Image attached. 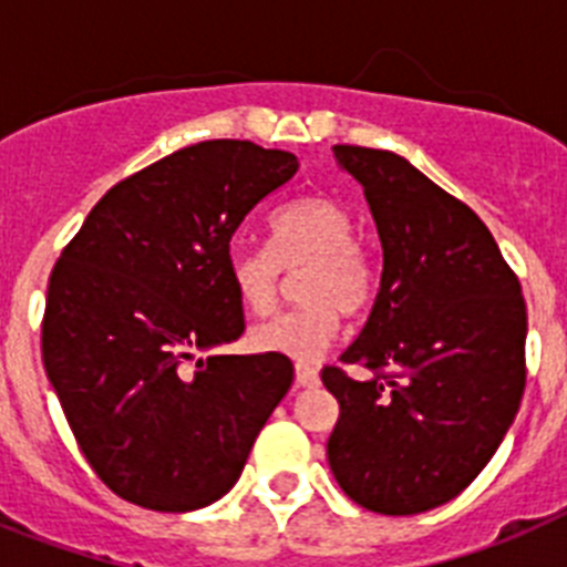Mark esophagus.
<instances>
[{
    "label": "esophagus",
    "instance_id": "34e87169",
    "mask_svg": "<svg viewBox=\"0 0 567 567\" xmlns=\"http://www.w3.org/2000/svg\"><path fill=\"white\" fill-rule=\"evenodd\" d=\"M295 380H298V385H318V372H315L312 365L298 363L295 365Z\"/></svg>",
    "mask_w": 567,
    "mask_h": 567
}]
</instances>
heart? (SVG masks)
<instances>
[{
    "instance_id": "obj_1",
    "label": "heart",
    "mask_w": 567,
    "mask_h": 567,
    "mask_svg": "<svg viewBox=\"0 0 567 567\" xmlns=\"http://www.w3.org/2000/svg\"><path fill=\"white\" fill-rule=\"evenodd\" d=\"M300 272L303 303L264 320L249 332L258 352L315 360L340 332V312L363 315L380 292V258L354 235V215L329 195H307L269 218V249L235 244L227 275L249 312L267 315L284 287V272Z\"/></svg>"
}]
</instances>
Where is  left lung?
I'll list each match as a JSON object with an SVG mask.
<instances>
[{
  "label": "left lung",
  "mask_w": 567,
  "mask_h": 567,
  "mask_svg": "<svg viewBox=\"0 0 567 567\" xmlns=\"http://www.w3.org/2000/svg\"><path fill=\"white\" fill-rule=\"evenodd\" d=\"M363 184L383 275L363 332L323 365L329 468L378 514L449 503L497 452L525 392V298L480 215L389 150L334 144ZM349 364L373 374L352 379Z\"/></svg>",
  "instance_id": "left-lung-1"
}]
</instances>
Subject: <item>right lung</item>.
Returning <instances> with one entry per match:
<instances>
[{"instance_id": "1", "label": "right lung", "mask_w": 567, "mask_h": 567, "mask_svg": "<svg viewBox=\"0 0 567 567\" xmlns=\"http://www.w3.org/2000/svg\"><path fill=\"white\" fill-rule=\"evenodd\" d=\"M298 158L189 144L99 198L50 272L42 360L84 460L150 511L204 508L240 477L292 385L287 354H209L244 334L229 240Z\"/></svg>"}]
</instances>
